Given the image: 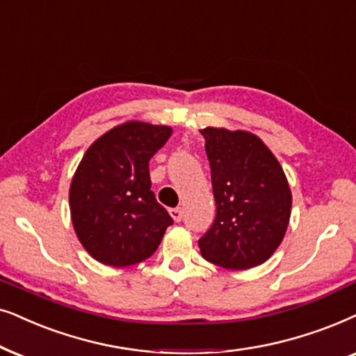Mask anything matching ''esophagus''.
Segmentation results:
<instances>
[{
  "label": "esophagus",
  "mask_w": 356,
  "mask_h": 356,
  "mask_svg": "<svg viewBox=\"0 0 356 356\" xmlns=\"http://www.w3.org/2000/svg\"><path fill=\"white\" fill-rule=\"evenodd\" d=\"M169 215H170V218H172L175 222L182 221V210H181V208H170Z\"/></svg>",
  "instance_id": "esophagus-1"
}]
</instances>
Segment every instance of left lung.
<instances>
[{
  "label": "left lung",
  "instance_id": "1",
  "mask_svg": "<svg viewBox=\"0 0 356 356\" xmlns=\"http://www.w3.org/2000/svg\"><path fill=\"white\" fill-rule=\"evenodd\" d=\"M216 218L198 241L203 259L229 270L267 262L285 238L291 191L283 168L257 135L207 127Z\"/></svg>",
  "mask_w": 356,
  "mask_h": 356
}]
</instances>
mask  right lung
<instances>
[{
	"mask_svg": "<svg viewBox=\"0 0 356 356\" xmlns=\"http://www.w3.org/2000/svg\"><path fill=\"white\" fill-rule=\"evenodd\" d=\"M172 135L168 125L129 120L89 146L70 186L74 233L86 252L111 267L143 262L172 218L156 202L148 163Z\"/></svg>",
	"mask_w": 356,
	"mask_h": 356,
	"instance_id": "right-lung-1",
	"label": "right lung"
}]
</instances>
